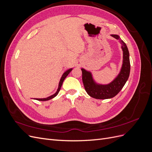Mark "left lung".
I'll return each instance as SVG.
<instances>
[{
  "mask_svg": "<svg viewBox=\"0 0 152 152\" xmlns=\"http://www.w3.org/2000/svg\"><path fill=\"white\" fill-rule=\"evenodd\" d=\"M113 38L119 41L123 51L122 65L115 79L108 84H100L96 82L91 72L81 68L82 72V82L87 93L95 99H105L113 98L121 91L126 83L130 74L129 53L125 42L118 35H111Z\"/></svg>",
  "mask_w": 152,
  "mask_h": 152,
  "instance_id": "left-lung-1",
  "label": "left lung"
}]
</instances>
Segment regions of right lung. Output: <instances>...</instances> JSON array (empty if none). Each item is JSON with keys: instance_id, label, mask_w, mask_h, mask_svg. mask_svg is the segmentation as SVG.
<instances>
[{"instance_id": "obj_1", "label": "right lung", "mask_w": 152, "mask_h": 152, "mask_svg": "<svg viewBox=\"0 0 152 152\" xmlns=\"http://www.w3.org/2000/svg\"><path fill=\"white\" fill-rule=\"evenodd\" d=\"M72 70H73V68H70V69H69V70H66L65 72L63 73V74L62 75L61 79H60V80H59V82L58 88V89H57L56 93H55L54 94H53V95H51V96H49V97L45 98H36V99H35L38 100V101H42V102H44V101H48V100H49V99H51L54 98V97H56V96L58 95V93L59 92V91H60V89H61V86H62V84H63V82L64 80L65 79V78L67 77V75L69 74V73H70V72H71Z\"/></svg>"}]
</instances>
